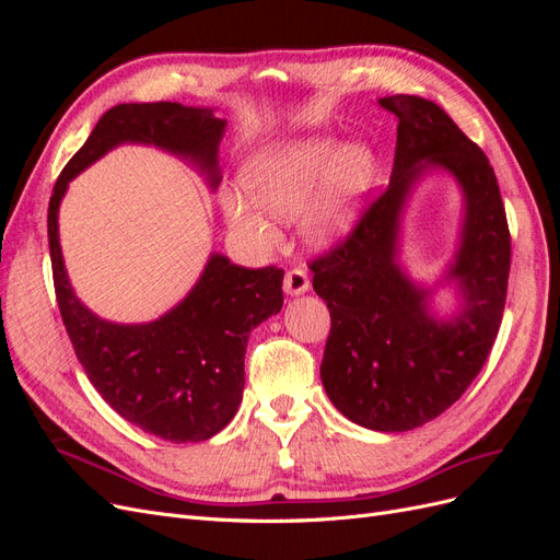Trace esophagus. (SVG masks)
<instances>
[{"label": "esophagus", "instance_id": "34e87169", "mask_svg": "<svg viewBox=\"0 0 560 560\" xmlns=\"http://www.w3.org/2000/svg\"><path fill=\"white\" fill-rule=\"evenodd\" d=\"M308 287H311V278H308L306 270H303V268L287 270V276H284V292L287 294L299 296L303 292H308Z\"/></svg>", "mask_w": 560, "mask_h": 560}]
</instances>
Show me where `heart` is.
<instances>
[{
  "label": "heart",
  "instance_id": "heart-1",
  "mask_svg": "<svg viewBox=\"0 0 560 560\" xmlns=\"http://www.w3.org/2000/svg\"><path fill=\"white\" fill-rule=\"evenodd\" d=\"M378 156L362 140L341 144L331 135H303L261 147L243 167L245 191H226L229 222L249 241H278L273 217L303 214V231L317 245H334L354 229L376 186Z\"/></svg>",
  "mask_w": 560,
  "mask_h": 560
}]
</instances>
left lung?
I'll use <instances>...</instances> for the list:
<instances>
[{"mask_svg": "<svg viewBox=\"0 0 560 560\" xmlns=\"http://www.w3.org/2000/svg\"><path fill=\"white\" fill-rule=\"evenodd\" d=\"M378 103L399 118L387 189L346 241L311 261L313 290L331 315L319 376L352 422L406 432L442 416L486 364L502 322L512 235L493 167L442 107L416 95ZM428 166L448 170L466 196L464 238L450 271L464 308L451 320L429 313V291L396 264L402 202Z\"/></svg>", "mask_w": 560, "mask_h": 560, "instance_id": "1", "label": "left lung"}]
</instances>
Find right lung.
I'll use <instances>...</instances> for the list:
<instances>
[{
  "instance_id": "1",
  "label": "right lung",
  "mask_w": 560,
  "mask_h": 560,
  "mask_svg": "<svg viewBox=\"0 0 560 560\" xmlns=\"http://www.w3.org/2000/svg\"><path fill=\"white\" fill-rule=\"evenodd\" d=\"M224 126V118L202 107L116 105L62 167L48 202L56 299L83 371L118 416L173 444L206 442L238 411L247 338L259 322L280 313L284 270L243 268L212 254L194 290L171 313L147 325H114L72 292L58 241V208L67 184L124 142L154 144L189 159L217 189Z\"/></svg>"
}]
</instances>
